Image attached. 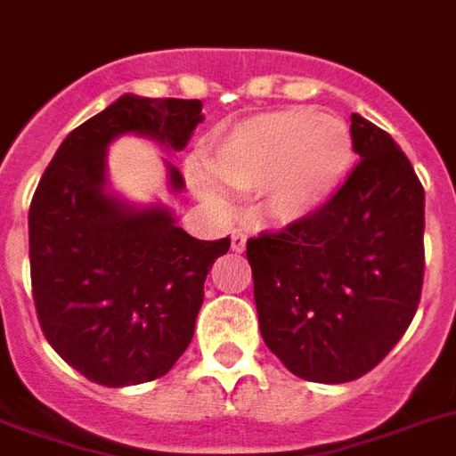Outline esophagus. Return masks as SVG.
I'll list each match as a JSON object with an SVG mask.
<instances>
[{
    "label": "esophagus",
    "instance_id": "obj_1",
    "mask_svg": "<svg viewBox=\"0 0 456 456\" xmlns=\"http://www.w3.org/2000/svg\"><path fill=\"white\" fill-rule=\"evenodd\" d=\"M246 239H248V236L243 234L241 229H236L234 234H232V251L241 253L243 248H246Z\"/></svg>",
    "mask_w": 456,
    "mask_h": 456
}]
</instances>
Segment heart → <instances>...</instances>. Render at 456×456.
<instances>
[{
	"instance_id": "heart-1",
	"label": "heart",
	"mask_w": 456,
	"mask_h": 456,
	"mask_svg": "<svg viewBox=\"0 0 456 456\" xmlns=\"http://www.w3.org/2000/svg\"><path fill=\"white\" fill-rule=\"evenodd\" d=\"M354 138L335 114L305 107L280 110L236 124L215 145L213 169L189 165L200 196L224 203V181L234 189H260L263 210L277 222L311 217L337 196L352 172Z\"/></svg>"
}]
</instances>
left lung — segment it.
Instances as JSON below:
<instances>
[{"instance_id":"obj_1","label":"left lung","mask_w":456,"mask_h":456,"mask_svg":"<svg viewBox=\"0 0 456 456\" xmlns=\"http://www.w3.org/2000/svg\"><path fill=\"white\" fill-rule=\"evenodd\" d=\"M361 162L322 210L246 243L260 335L291 373L356 380L411 325L423 287V186L387 131L352 114Z\"/></svg>"}]
</instances>
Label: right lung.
Listing matches in <instances>:
<instances>
[{"label":"right lung","instance_id":"add662e5","mask_svg":"<svg viewBox=\"0 0 456 456\" xmlns=\"http://www.w3.org/2000/svg\"><path fill=\"white\" fill-rule=\"evenodd\" d=\"M200 100L121 95L54 152L28 213L37 321L61 359L104 387L169 373L191 344L210 267L229 239L186 234L165 205L126 203L107 189V145L135 134L183 151ZM169 189H183L167 162Z\"/></svg>","mask_w":456,"mask_h":456}]
</instances>
